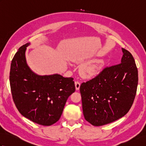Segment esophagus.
<instances>
[{
	"label": "esophagus",
	"instance_id": "obj_1",
	"mask_svg": "<svg viewBox=\"0 0 146 146\" xmlns=\"http://www.w3.org/2000/svg\"><path fill=\"white\" fill-rule=\"evenodd\" d=\"M75 84L76 90H79V88H80V82H78V81H76V82H75Z\"/></svg>",
	"mask_w": 146,
	"mask_h": 146
}]
</instances>
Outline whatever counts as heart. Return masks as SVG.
I'll return each instance as SVG.
<instances>
[{
	"instance_id": "heart-1",
	"label": "heart",
	"mask_w": 146,
	"mask_h": 146,
	"mask_svg": "<svg viewBox=\"0 0 146 146\" xmlns=\"http://www.w3.org/2000/svg\"><path fill=\"white\" fill-rule=\"evenodd\" d=\"M82 70L83 72L86 75L92 76L98 73L99 71V66L95 63H89L85 65Z\"/></svg>"
}]
</instances>
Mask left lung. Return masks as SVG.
I'll return each mask as SVG.
<instances>
[{
    "mask_svg": "<svg viewBox=\"0 0 146 146\" xmlns=\"http://www.w3.org/2000/svg\"><path fill=\"white\" fill-rule=\"evenodd\" d=\"M122 49L120 63L106 66L80 86L83 115L94 126L119 119L134 103L138 85L137 68L131 52Z\"/></svg>",
    "mask_w": 146,
    "mask_h": 146,
    "instance_id": "8db88e82",
    "label": "left lung"
}]
</instances>
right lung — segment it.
Instances as JSON below:
<instances>
[{"mask_svg":"<svg viewBox=\"0 0 146 146\" xmlns=\"http://www.w3.org/2000/svg\"><path fill=\"white\" fill-rule=\"evenodd\" d=\"M27 43L19 48L11 65L10 86L19 111L38 124L49 126L60 119L68 98L75 91L73 78L60 75L39 76L27 66Z\"/></svg>","mask_w":146,"mask_h":146,"instance_id":"add662e5","label":"right lung"}]
</instances>
